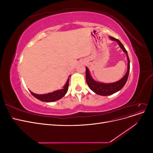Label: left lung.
Here are the masks:
<instances>
[{
	"label": "left lung",
	"mask_w": 153,
	"mask_h": 153,
	"mask_svg": "<svg viewBox=\"0 0 153 153\" xmlns=\"http://www.w3.org/2000/svg\"><path fill=\"white\" fill-rule=\"evenodd\" d=\"M109 38L112 40L117 41L118 45H119L120 48H121L123 52L126 54L127 60H128V68H127V71L125 74L124 76L121 78V80H119L113 83H108V84H105V83L99 82L94 80L93 78H92L91 73L89 71V69H88L87 67H85L86 68V82L89 87L90 89L93 91L96 94L101 95V96H109L112 95L117 91L121 90L122 88L126 84L127 82L129 72V59L128 55V52L125 49L123 45L121 43L119 39H115L113 37L109 36Z\"/></svg>",
	"instance_id": "8db88e82"
}]
</instances>
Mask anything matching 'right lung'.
I'll list each match as a JSON object with an SVG mask.
<instances>
[{
  "instance_id": "right-lung-1",
  "label": "right lung",
  "mask_w": 153,
  "mask_h": 153,
  "mask_svg": "<svg viewBox=\"0 0 153 153\" xmlns=\"http://www.w3.org/2000/svg\"><path fill=\"white\" fill-rule=\"evenodd\" d=\"M70 76H71V75L69 76L66 84L64 85L63 88L61 89H59L57 91H55L52 92H49V93L43 94H37L34 93V92H32L30 91V92L32 96H34L36 98H37L41 101H45V102H47V103L53 102V101H57L60 99H61L62 97H64L66 94V92H68V89L69 80V78H70Z\"/></svg>"
}]
</instances>
